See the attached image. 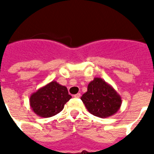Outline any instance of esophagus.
<instances>
[{
	"label": "esophagus",
	"instance_id": "1",
	"mask_svg": "<svg viewBox=\"0 0 154 154\" xmlns=\"http://www.w3.org/2000/svg\"><path fill=\"white\" fill-rule=\"evenodd\" d=\"M73 97H74L75 98H80V97H81V94H75V95Z\"/></svg>",
	"mask_w": 154,
	"mask_h": 154
}]
</instances>
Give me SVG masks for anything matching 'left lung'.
<instances>
[{
    "label": "left lung",
    "mask_w": 154,
    "mask_h": 154,
    "mask_svg": "<svg viewBox=\"0 0 154 154\" xmlns=\"http://www.w3.org/2000/svg\"><path fill=\"white\" fill-rule=\"evenodd\" d=\"M87 110L96 117L105 118L117 113L122 105V97L100 77L88 85L87 92L81 97Z\"/></svg>",
    "instance_id": "8db88e82"
}]
</instances>
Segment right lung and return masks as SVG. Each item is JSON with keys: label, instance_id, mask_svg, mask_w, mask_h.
<instances>
[{"label": "right lung", "instance_id": "obj_1", "mask_svg": "<svg viewBox=\"0 0 154 154\" xmlns=\"http://www.w3.org/2000/svg\"><path fill=\"white\" fill-rule=\"evenodd\" d=\"M71 97L66 87L53 81L31 94L29 105L35 114L46 118L59 113Z\"/></svg>", "mask_w": 154, "mask_h": 154}]
</instances>
